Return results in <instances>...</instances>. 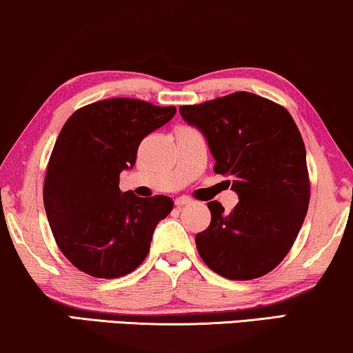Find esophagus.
<instances>
[{"label":"esophagus","mask_w":353,"mask_h":353,"mask_svg":"<svg viewBox=\"0 0 353 353\" xmlns=\"http://www.w3.org/2000/svg\"><path fill=\"white\" fill-rule=\"evenodd\" d=\"M191 202V199L190 197H186V196H181V197H178V199L175 201V205L176 207H183V205H188Z\"/></svg>","instance_id":"34e87169"}]
</instances>
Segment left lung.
<instances>
[{
	"label": "left lung",
	"instance_id": "8db88e82",
	"mask_svg": "<svg viewBox=\"0 0 353 353\" xmlns=\"http://www.w3.org/2000/svg\"><path fill=\"white\" fill-rule=\"evenodd\" d=\"M181 117L207 139L214 172L239 197L230 214L210 201L209 228L196 236L207 267L228 279H254L286 257L310 201L307 154L291 114L273 101L239 91L196 105Z\"/></svg>",
	"mask_w": 353,
	"mask_h": 353
}]
</instances>
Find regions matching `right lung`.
<instances>
[{"label": "right lung", "mask_w": 353, "mask_h": 353, "mask_svg": "<svg viewBox=\"0 0 353 353\" xmlns=\"http://www.w3.org/2000/svg\"><path fill=\"white\" fill-rule=\"evenodd\" d=\"M176 109L114 98L70 115L48 163L43 201L61 252L94 278H119L139 267L157 223L170 214L168 196L122 192L120 173L133 168L139 143Z\"/></svg>", "instance_id": "1"}]
</instances>
